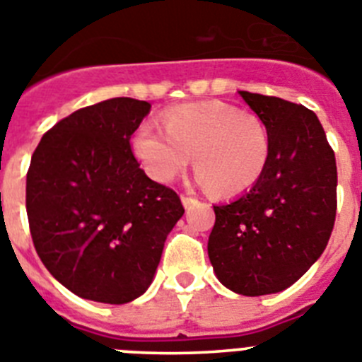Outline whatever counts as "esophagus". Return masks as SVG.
Returning <instances> with one entry per match:
<instances>
[{"mask_svg":"<svg viewBox=\"0 0 362 362\" xmlns=\"http://www.w3.org/2000/svg\"><path fill=\"white\" fill-rule=\"evenodd\" d=\"M181 201H183L185 209H192V206L197 203L196 197H190V196H183V197H181Z\"/></svg>","mask_w":362,"mask_h":362,"instance_id":"34e87169","label":"esophagus"}]
</instances>
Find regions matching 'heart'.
Instances as JSON below:
<instances>
[{
	"label": "heart",
	"instance_id": "b5f03b06",
	"mask_svg": "<svg viewBox=\"0 0 362 362\" xmlns=\"http://www.w3.org/2000/svg\"><path fill=\"white\" fill-rule=\"evenodd\" d=\"M165 132L143 124L134 134L136 158L152 179L170 183L194 156L199 181L219 196H233L257 183L270 156V134L257 114L232 105H183L163 117Z\"/></svg>",
	"mask_w": 362,
	"mask_h": 362
}]
</instances>
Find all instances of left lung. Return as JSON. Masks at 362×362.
<instances>
[{
	"mask_svg": "<svg viewBox=\"0 0 362 362\" xmlns=\"http://www.w3.org/2000/svg\"><path fill=\"white\" fill-rule=\"evenodd\" d=\"M267 124L270 156L257 183L214 206L209 257L232 292L288 288L325 252L337 210V166L317 116L303 105L239 90Z\"/></svg>",
	"mask_w": 362,
	"mask_h": 362,
	"instance_id": "1",
	"label": "left lung"
}]
</instances>
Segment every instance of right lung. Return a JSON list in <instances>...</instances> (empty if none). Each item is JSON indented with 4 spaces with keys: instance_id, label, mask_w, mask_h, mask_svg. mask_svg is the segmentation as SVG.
<instances>
[{
    "instance_id": "add662e5",
    "label": "right lung",
    "mask_w": 362,
    "mask_h": 362,
    "mask_svg": "<svg viewBox=\"0 0 362 362\" xmlns=\"http://www.w3.org/2000/svg\"><path fill=\"white\" fill-rule=\"evenodd\" d=\"M150 103L79 108L41 137L27 172V216L41 263L83 299L124 305L146 292L166 235L185 214L139 168L130 137Z\"/></svg>"
}]
</instances>
